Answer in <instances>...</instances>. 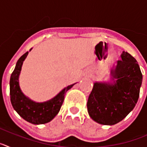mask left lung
<instances>
[{
  "mask_svg": "<svg viewBox=\"0 0 147 147\" xmlns=\"http://www.w3.org/2000/svg\"><path fill=\"white\" fill-rule=\"evenodd\" d=\"M121 60L111 71L114 84L94 83L88 97V112L93 121L104 125H113L133 110L139 98L142 74L137 61L123 51Z\"/></svg>",
  "mask_w": 147,
  "mask_h": 147,
  "instance_id": "left-lung-1",
  "label": "left lung"
}]
</instances>
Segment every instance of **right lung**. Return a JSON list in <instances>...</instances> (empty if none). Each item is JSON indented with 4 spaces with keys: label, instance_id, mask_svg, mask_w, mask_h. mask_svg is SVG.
Segmentation results:
<instances>
[{
    "label": "right lung",
    "instance_id": "right-lung-1",
    "mask_svg": "<svg viewBox=\"0 0 147 147\" xmlns=\"http://www.w3.org/2000/svg\"><path fill=\"white\" fill-rule=\"evenodd\" d=\"M28 54V51H27L18 59L15 70L11 75L9 83L10 100L13 108L23 119L34 124H43L51 121L57 115L64 102L66 92L74 84L64 88L59 94L48 102L36 103L27 98L20 90L18 77L23 61Z\"/></svg>",
    "mask_w": 147,
    "mask_h": 147
}]
</instances>
